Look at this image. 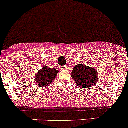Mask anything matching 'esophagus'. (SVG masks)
Segmentation results:
<instances>
[{
  "mask_svg": "<svg viewBox=\"0 0 128 128\" xmlns=\"http://www.w3.org/2000/svg\"><path fill=\"white\" fill-rule=\"evenodd\" d=\"M59 69H60V70H65L66 69V66H60Z\"/></svg>",
  "mask_w": 128,
  "mask_h": 128,
  "instance_id": "obj_1",
  "label": "esophagus"
}]
</instances>
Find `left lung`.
Masks as SVG:
<instances>
[{
    "mask_svg": "<svg viewBox=\"0 0 128 128\" xmlns=\"http://www.w3.org/2000/svg\"><path fill=\"white\" fill-rule=\"evenodd\" d=\"M98 72L96 69L84 64H78L72 72V78L78 87L88 88L98 82Z\"/></svg>",
    "mask_w": 128,
    "mask_h": 128,
    "instance_id": "left-lung-1",
    "label": "left lung"
}]
</instances>
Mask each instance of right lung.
<instances>
[{
	"label": "right lung",
	"instance_id": "right-lung-1",
	"mask_svg": "<svg viewBox=\"0 0 128 128\" xmlns=\"http://www.w3.org/2000/svg\"><path fill=\"white\" fill-rule=\"evenodd\" d=\"M58 72L59 71L56 69L50 68L46 66H43L35 76L34 80L36 84L42 87L50 86L53 83Z\"/></svg>",
	"mask_w": 128,
	"mask_h": 128
}]
</instances>
